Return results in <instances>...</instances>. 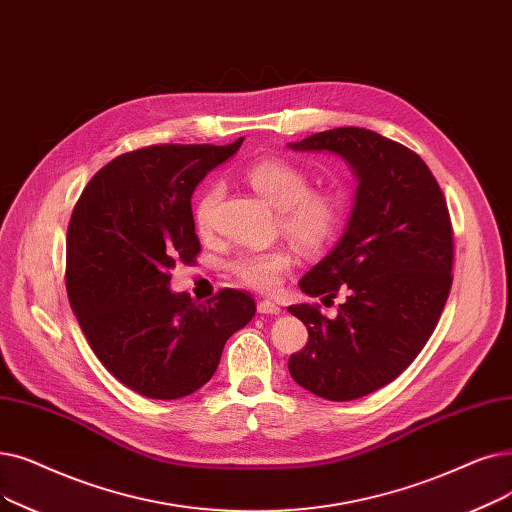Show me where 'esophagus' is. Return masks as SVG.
<instances>
[{"mask_svg":"<svg viewBox=\"0 0 512 512\" xmlns=\"http://www.w3.org/2000/svg\"><path fill=\"white\" fill-rule=\"evenodd\" d=\"M257 311H259V314H263V316H278L282 309H280V305H276V303L265 299V301H259V303H257Z\"/></svg>","mask_w":512,"mask_h":512,"instance_id":"esophagus-1","label":"esophagus"}]
</instances>
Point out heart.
Masks as SVG:
<instances>
[{
  "instance_id": "obj_1",
  "label": "heart",
  "mask_w": 512,
  "mask_h": 512,
  "mask_svg": "<svg viewBox=\"0 0 512 512\" xmlns=\"http://www.w3.org/2000/svg\"><path fill=\"white\" fill-rule=\"evenodd\" d=\"M251 188L280 211V226L284 234L305 251H320L335 238L343 203L337 194L326 190H311L309 175L284 159H259L244 171ZM221 198V186H207L194 203V226L207 234L213 226L215 207ZM291 255L282 249L240 253L232 261L236 278L257 291H272L291 270Z\"/></svg>"
}]
</instances>
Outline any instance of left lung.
I'll list each match as a JSON object with an SVG mask.
<instances>
[{"label": "left lung", "instance_id": "1", "mask_svg": "<svg viewBox=\"0 0 512 512\" xmlns=\"http://www.w3.org/2000/svg\"><path fill=\"white\" fill-rule=\"evenodd\" d=\"M288 148L337 154L358 184L337 247L299 280L309 297L343 291L337 318L288 307L309 332L288 360L295 383L349 402L395 381L433 335L452 288L450 213L425 161L381 133L339 127Z\"/></svg>", "mask_w": 512, "mask_h": 512}]
</instances>
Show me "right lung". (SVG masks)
Here are the masks:
<instances>
[{
    "label": "right lung",
    "mask_w": 512,
    "mask_h": 512,
    "mask_svg": "<svg viewBox=\"0 0 512 512\" xmlns=\"http://www.w3.org/2000/svg\"><path fill=\"white\" fill-rule=\"evenodd\" d=\"M230 146H150L102 167L81 192L66 232V293L104 368L150 399H180L209 383L221 351L255 316V301L224 288L196 303L169 288L175 263L201 251L192 192Z\"/></svg>",
    "instance_id": "obj_1"
}]
</instances>
